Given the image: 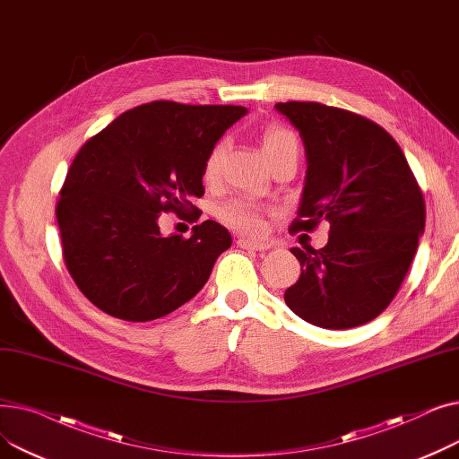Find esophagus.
<instances>
[{"mask_svg": "<svg viewBox=\"0 0 459 459\" xmlns=\"http://www.w3.org/2000/svg\"><path fill=\"white\" fill-rule=\"evenodd\" d=\"M236 244H238L239 247H242V249H251V251H260V253H264V251H268V249H270V246H268V244H264V242H255V239H249V238H244V236H238Z\"/></svg>", "mask_w": 459, "mask_h": 459, "instance_id": "1", "label": "esophagus"}]
</instances>
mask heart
Instances as JSON below:
<instances>
[{
	"instance_id": "heart-1",
	"label": "heart",
	"mask_w": 459,
	"mask_h": 459,
	"mask_svg": "<svg viewBox=\"0 0 459 459\" xmlns=\"http://www.w3.org/2000/svg\"><path fill=\"white\" fill-rule=\"evenodd\" d=\"M262 149H264V154H266L268 161L272 163L273 160L281 158L282 154L299 152V143L290 130L281 128V126H272L262 134ZM223 156H225V141L213 143L203 161L204 182H215L217 177H220ZM217 215H220V220L225 225L238 229V230H244V232H258V230H262V225H264L262 208L256 203L244 199V197H236V199L227 201L223 206H220V210H217Z\"/></svg>"
}]
</instances>
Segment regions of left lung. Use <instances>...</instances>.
Returning a JSON list of instances; mask_svg holds the SVG:
<instances>
[{
	"label": "left lung",
	"instance_id": "8db88e82",
	"mask_svg": "<svg viewBox=\"0 0 459 459\" xmlns=\"http://www.w3.org/2000/svg\"><path fill=\"white\" fill-rule=\"evenodd\" d=\"M299 130L307 177L290 230L329 223L322 249H290L301 275L284 301L324 329L363 325L389 307L413 262L426 206L398 143L370 118L318 102H279Z\"/></svg>",
	"mask_w": 459,
	"mask_h": 459
}]
</instances>
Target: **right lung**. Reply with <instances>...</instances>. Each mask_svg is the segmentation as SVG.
<instances>
[{"instance_id":"right-lung-1","label":"right lung","mask_w":459,"mask_h":459,"mask_svg":"<svg viewBox=\"0 0 459 459\" xmlns=\"http://www.w3.org/2000/svg\"><path fill=\"white\" fill-rule=\"evenodd\" d=\"M247 113L242 106L156 100L118 115L72 161L56 215L63 258L83 296L106 315L151 322L177 310L206 284L232 244L212 220L191 238L163 236L160 215L197 221L203 161Z\"/></svg>"}]
</instances>
